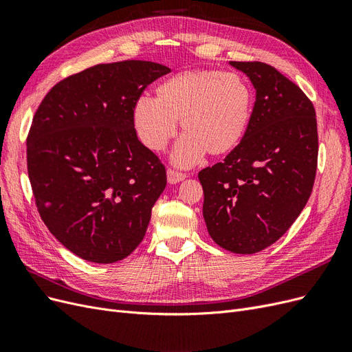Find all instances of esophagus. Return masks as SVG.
Instances as JSON below:
<instances>
[{"label": "esophagus", "instance_id": "1", "mask_svg": "<svg viewBox=\"0 0 352 352\" xmlns=\"http://www.w3.org/2000/svg\"><path fill=\"white\" fill-rule=\"evenodd\" d=\"M185 177H186V175L182 173V172H179V170L167 168V180H168V184H172V185L179 184L180 180H184Z\"/></svg>", "mask_w": 352, "mask_h": 352}]
</instances>
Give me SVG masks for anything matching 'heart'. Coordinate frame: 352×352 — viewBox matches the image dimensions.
<instances>
[{
  "label": "heart",
  "mask_w": 352,
  "mask_h": 352,
  "mask_svg": "<svg viewBox=\"0 0 352 352\" xmlns=\"http://www.w3.org/2000/svg\"><path fill=\"white\" fill-rule=\"evenodd\" d=\"M252 92L239 74L220 70H186L157 88V98L133 102L132 119L138 138L153 151H162L180 120V138L172 160L190 167L202 155H223L239 145L248 129Z\"/></svg>",
  "instance_id": "b5f03b06"
}]
</instances>
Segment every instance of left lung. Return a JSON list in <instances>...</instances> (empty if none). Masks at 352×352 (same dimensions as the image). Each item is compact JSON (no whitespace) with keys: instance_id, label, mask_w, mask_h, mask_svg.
<instances>
[{"instance_id":"left-lung-1","label":"left lung","mask_w":352,"mask_h":352,"mask_svg":"<svg viewBox=\"0 0 352 352\" xmlns=\"http://www.w3.org/2000/svg\"><path fill=\"white\" fill-rule=\"evenodd\" d=\"M229 65L250 78L255 102L239 145L198 173L202 216L219 247L255 254L292 226L311 195L317 120L307 95L274 67L260 61Z\"/></svg>"}]
</instances>
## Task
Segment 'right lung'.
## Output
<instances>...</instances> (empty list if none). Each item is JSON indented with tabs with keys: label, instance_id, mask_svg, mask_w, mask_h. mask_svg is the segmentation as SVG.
<instances>
[{
	"label": "right lung",
	"instance_id": "obj_1",
	"mask_svg": "<svg viewBox=\"0 0 352 352\" xmlns=\"http://www.w3.org/2000/svg\"><path fill=\"white\" fill-rule=\"evenodd\" d=\"M167 73L142 60L94 66L52 87L34 116L28 173L39 216L83 260H123L145 236L167 177L138 140L132 109Z\"/></svg>",
	"mask_w": 352,
	"mask_h": 352
}]
</instances>
